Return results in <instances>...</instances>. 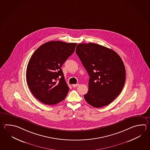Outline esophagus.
Returning <instances> with one entry per match:
<instances>
[{
  "instance_id": "1",
  "label": "esophagus",
  "mask_w": 150,
  "mask_h": 150,
  "mask_svg": "<svg viewBox=\"0 0 150 150\" xmlns=\"http://www.w3.org/2000/svg\"><path fill=\"white\" fill-rule=\"evenodd\" d=\"M79 86V84H73L72 86H73V87L74 88H75V87H77V86Z\"/></svg>"
}]
</instances>
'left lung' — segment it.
Returning a JSON list of instances; mask_svg holds the SVG:
<instances>
[{
  "label": "left lung",
  "instance_id": "8db88e82",
  "mask_svg": "<svg viewBox=\"0 0 150 150\" xmlns=\"http://www.w3.org/2000/svg\"><path fill=\"white\" fill-rule=\"evenodd\" d=\"M76 53L89 74V90L84 97L96 108L111 103L125 85V69L122 59L112 49L95 43L79 44Z\"/></svg>",
  "mask_w": 150,
  "mask_h": 150
}]
</instances>
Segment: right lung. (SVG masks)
Segmentation results:
<instances>
[{
  "instance_id": "obj_1",
  "label": "right lung",
  "mask_w": 150,
  "mask_h": 150,
  "mask_svg": "<svg viewBox=\"0 0 150 150\" xmlns=\"http://www.w3.org/2000/svg\"><path fill=\"white\" fill-rule=\"evenodd\" d=\"M77 43L50 41L34 52L28 64L26 79L35 97L52 105L66 98L69 88L61 67L73 53Z\"/></svg>"
}]
</instances>
